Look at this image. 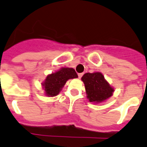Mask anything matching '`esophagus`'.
Wrapping results in <instances>:
<instances>
[{"instance_id":"34e87169","label":"esophagus","mask_w":147,"mask_h":147,"mask_svg":"<svg viewBox=\"0 0 147 147\" xmlns=\"http://www.w3.org/2000/svg\"><path fill=\"white\" fill-rule=\"evenodd\" d=\"M82 76H83V74H78V77H79L80 79L81 78Z\"/></svg>"}]
</instances>
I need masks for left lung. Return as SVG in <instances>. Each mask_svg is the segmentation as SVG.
Here are the masks:
<instances>
[{"mask_svg":"<svg viewBox=\"0 0 147 147\" xmlns=\"http://www.w3.org/2000/svg\"><path fill=\"white\" fill-rule=\"evenodd\" d=\"M86 98L94 104L103 103L113 95L114 87L109 84L100 72L86 73L82 77Z\"/></svg>","mask_w":147,"mask_h":147,"instance_id":"1","label":"left lung"}]
</instances>
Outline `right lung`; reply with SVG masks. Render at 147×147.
Wrapping results in <instances>:
<instances>
[{
    "label": "right lung",
    "instance_id": "obj_1",
    "mask_svg": "<svg viewBox=\"0 0 147 147\" xmlns=\"http://www.w3.org/2000/svg\"><path fill=\"white\" fill-rule=\"evenodd\" d=\"M77 73L74 68L61 67L60 70L47 76L41 86L44 95L50 97L57 96L62 90L68 80L77 78Z\"/></svg>",
    "mask_w": 147,
    "mask_h": 147
}]
</instances>
